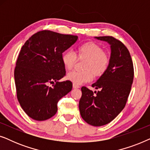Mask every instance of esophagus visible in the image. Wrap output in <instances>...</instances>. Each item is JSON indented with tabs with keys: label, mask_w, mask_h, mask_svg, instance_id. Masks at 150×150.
<instances>
[{
	"label": "esophagus",
	"mask_w": 150,
	"mask_h": 150,
	"mask_svg": "<svg viewBox=\"0 0 150 150\" xmlns=\"http://www.w3.org/2000/svg\"><path fill=\"white\" fill-rule=\"evenodd\" d=\"M73 87L74 88V89H78V88H80V86L75 83H73Z\"/></svg>",
	"instance_id": "1"
}]
</instances>
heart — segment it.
Listing matches in <instances>:
<instances>
[{
  "label": "heart",
  "mask_w": 150,
  "mask_h": 150,
  "mask_svg": "<svg viewBox=\"0 0 150 150\" xmlns=\"http://www.w3.org/2000/svg\"><path fill=\"white\" fill-rule=\"evenodd\" d=\"M76 57L78 59H85L83 71H72L67 74V79L73 83L80 85L89 82L96 77L101 76L107 70L110 64V56L102 46L93 42L83 43L76 48V54L71 51H67L61 57V61L65 69L73 68Z\"/></svg>",
  "instance_id": "b5f03b06"
}]
</instances>
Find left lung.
<instances>
[{"label": "left lung", "instance_id": "8db88e82", "mask_svg": "<svg viewBox=\"0 0 150 150\" xmlns=\"http://www.w3.org/2000/svg\"><path fill=\"white\" fill-rule=\"evenodd\" d=\"M110 45L111 54L107 70L92 87L98 92L82 87L79 110L82 118L93 126L114 120L126 106L134 79V67L126 46L112 36L96 37Z\"/></svg>", "mask_w": 150, "mask_h": 150}]
</instances>
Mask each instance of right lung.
Instances as JSON below:
<instances>
[{
	"instance_id": "right-lung-1",
	"label": "right lung",
	"mask_w": 150,
	"mask_h": 150,
	"mask_svg": "<svg viewBox=\"0 0 150 150\" xmlns=\"http://www.w3.org/2000/svg\"><path fill=\"white\" fill-rule=\"evenodd\" d=\"M78 36L44 30L30 37L22 47L14 79L18 102L30 118L44 121L54 116L59 100L72 89L65 75L61 57ZM55 82L52 87L48 83Z\"/></svg>"
}]
</instances>
